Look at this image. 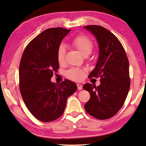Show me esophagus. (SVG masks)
<instances>
[{
	"label": "esophagus",
	"mask_w": 146,
	"mask_h": 146,
	"mask_svg": "<svg viewBox=\"0 0 146 146\" xmlns=\"http://www.w3.org/2000/svg\"><path fill=\"white\" fill-rule=\"evenodd\" d=\"M77 87L78 90H81L82 89V86L80 84H77Z\"/></svg>",
	"instance_id": "obj_1"
}]
</instances>
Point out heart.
Returning a JSON list of instances; mask_svg holds the SVG:
<instances>
[{"label": "heart", "instance_id": "b5f03b06", "mask_svg": "<svg viewBox=\"0 0 146 146\" xmlns=\"http://www.w3.org/2000/svg\"><path fill=\"white\" fill-rule=\"evenodd\" d=\"M72 44L84 56H88L93 50V42L88 37L85 35H79L74 38ZM66 48L63 44L59 46L57 50V60L59 64L64 62ZM84 71L82 69L72 68L67 72V76L74 80H80L84 77Z\"/></svg>", "mask_w": 146, "mask_h": 146}]
</instances>
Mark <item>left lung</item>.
Returning <instances> with one entry per match:
<instances>
[{"label": "left lung", "mask_w": 146, "mask_h": 146, "mask_svg": "<svg viewBox=\"0 0 146 146\" xmlns=\"http://www.w3.org/2000/svg\"><path fill=\"white\" fill-rule=\"evenodd\" d=\"M92 33L99 46V56L90 78L100 77V85L85 84L90 98L84 105L88 113L99 119L110 118L121 109L128 94L130 79L129 61L117 37L101 26L84 27Z\"/></svg>", "instance_id": "left-lung-1"}]
</instances>
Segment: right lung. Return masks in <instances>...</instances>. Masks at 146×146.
<instances>
[{
    "instance_id": "right-lung-1",
    "label": "right lung",
    "mask_w": 146,
    "mask_h": 146,
    "mask_svg": "<svg viewBox=\"0 0 146 146\" xmlns=\"http://www.w3.org/2000/svg\"><path fill=\"white\" fill-rule=\"evenodd\" d=\"M70 30L52 28L44 31L27 46L19 66L20 91L26 106L38 120L49 122L62 115L67 98L76 91L69 80L52 82L59 63L57 50Z\"/></svg>"
}]
</instances>
